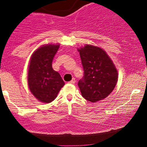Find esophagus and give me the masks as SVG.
<instances>
[{"label":"esophagus","mask_w":147,"mask_h":147,"mask_svg":"<svg viewBox=\"0 0 147 147\" xmlns=\"http://www.w3.org/2000/svg\"><path fill=\"white\" fill-rule=\"evenodd\" d=\"M69 83H70V84H75V78H73L72 80L69 81Z\"/></svg>","instance_id":"obj_1"}]
</instances>
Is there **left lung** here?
<instances>
[{
  "label": "left lung",
  "mask_w": 147,
  "mask_h": 147,
  "mask_svg": "<svg viewBox=\"0 0 147 147\" xmlns=\"http://www.w3.org/2000/svg\"><path fill=\"white\" fill-rule=\"evenodd\" d=\"M78 50L84 69V78L78 82L82 96L93 103L104 100L113 91L118 80L113 61L97 46L85 45Z\"/></svg>",
  "instance_id": "1"
}]
</instances>
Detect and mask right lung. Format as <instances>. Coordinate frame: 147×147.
Wrapping results in <instances>:
<instances>
[{"mask_svg":"<svg viewBox=\"0 0 147 147\" xmlns=\"http://www.w3.org/2000/svg\"><path fill=\"white\" fill-rule=\"evenodd\" d=\"M60 44H47L38 47L31 55L28 69V84L34 97L43 103L57 97L65 82L52 67Z\"/></svg>","mask_w":147,"mask_h":147,"instance_id":"1","label":"right lung"}]
</instances>
